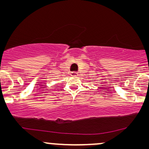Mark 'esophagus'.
<instances>
[{
	"instance_id": "1",
	"label": "esophagus",
	"mask_w": 149,
	"mask_h": 149,
	"mask_svg": "<svg viewBox=\"0 0 149 149\" xmlns=\"http://www.w3.org/2000/svg\"><path fill=\"white\" fill-rule=\"evenodd\" d=\"M71 76H73V77H74V76H77V75H78V73H77V72H72V73H71Z\"/></svg>"
}]
</instances>
